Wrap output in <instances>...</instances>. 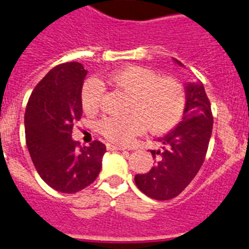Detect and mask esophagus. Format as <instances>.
Segmentation results:
<instances>
[{"label": "esophagus", "instance_id": "1", "mask_svg": "<svg viewBox=\"0 0 249 249\" xmlns=\"http://www.w3.org/2000/svg\"><path fill=\"white\" fill-rule=\"evenodd\" d=\"M107 148H108V150H110V151H125V148H123V147H120V146H117V145H111V143H108V145H107Z\"/></svg>", "mask_w": 249, "mask_h": 249}]
</instances>
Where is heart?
<instances>
[{
  "label": "heart",
  "instance_id": "1",
  "mask_svg": "<svg viewBox=\"0 0 249 249\" xmlns=\"http://www.w3.org/2000/svg\"><path fill=\"white\" fill-rule=\"evenodd\" d=\"M109 82L130 94L125 117L104 118L98 131L113 143L125 145L142 131L153 134L173 129L182 119L185 108V92L178 81L159 77L156 72L142 66H125L109 76ZM103 87L96 80L86 81L81 102L86 111H96L101 104Z\"/></svg>",
  "mask_w": 249,
  "mask_h": 249
}]
</instances>
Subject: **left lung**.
<instances>
[{
	"label": "left lung",
	"mask_w": 249,
	"mask_h": 249,
	"mask_svg": "<svg viewBox=\"0 0 249 249\" xmlns=\"http://www.w3.org/2000/svg\"><path fill=\"white\" fill-rule=\"evenodd\" d=\"M174 62L183 66L178 60ZM185 108L177 126L159 139L161 150H152L156 164L135 183L145 195L169 200L183 192L200 169L213 130L211 106L201 82L185 83Z\"/></svg>",
	"instance_id": "left-lung-1"
}]
</instances>
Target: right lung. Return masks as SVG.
<instances>
[{
    "label": "right lung",
    "mask_w": 249,
    "mask_h": 249,
    "mask_svg": "<svg viewBox=\"0 0 249 249\" xmlns=\"http://www.w3.org/2000/svg\"><path fill=\"white\" fill-rule=\"evenodd\" d=\"M86 75L80 62L55 66L34 88L24 114L27 147L39 176L49 187L66 194L94 182L107 152L99 141L80 146L72 139L73 123L82 117Z\"/></svg>",
    "instance_id": "add662e5"
}]
</instances>
